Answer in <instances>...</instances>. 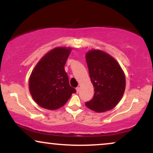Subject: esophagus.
<instances>
[{"label": "esophagus", "mask_w": 153, "mask_h": 153, "mask_svg": "<svg viewBox=\"0 0 153 153\" xmlns=\"http://www.w3.org/2000/svg\"><path fill=\"white\" fill-rule=\"evenodd\" d=\"M76 91H77V93H78L79 91H80V88L77 87V88H76Z\"/></svg>", "instance_id": "esophagus-1"}]
</instances>
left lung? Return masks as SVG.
I'll list each match as a JSON object with an SVG mask.
<instances>
[{
	"label": "left lung",
	"instance_id": "8db88e82",
	"mask_svg": "<svg viewBox=\"0 0 153 153\" xmlns=\"http://www.w3.org/2000/svg\"><path fill=\"white\" fill-rule=\"evenodd\" d=\"M94 95L85 103L97 112L112 109L120 101L125 90V75L118 62L101 50H91L85 55Z\"/></svg>",
	"mask_w": 153,
	"mask_h": 153
}]
</instances>
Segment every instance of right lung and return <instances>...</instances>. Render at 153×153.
<instances>
[{"mask_svg":"<svg viewBox=\"0 0 153 153\" xmlns=\"http://www.w3.org/2000/svg\"><path fill=\"white\" fill-rule=\"evenodd\" d=\"M70 53V48L57 47L45 54L34 68L29 78V91L39 106L57 109L76 93L70 85L64 68Z\"/></svg>","mask_w":153,"mask_h":153,"instance_id":"obj_1","label":"right lung"}]
</instances>
